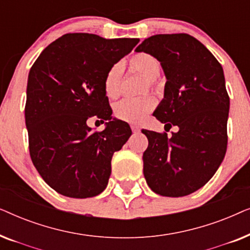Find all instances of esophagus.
<instances>
[{"instance_id":"esophagus-1","label":"esophagus","mask_w":250,"mask_h":250,"mask_svg":"<svg viewBox=\"0 0 250 250\" xmlns=\"http://www.w3.org/2000/svg\"><path fill=\"white\" fill-rule=\"evenodd\" d=\"M131 128H132V131L134 132V133H139L140 132V127L138 125H131Z\"/></svg>"}]
</instances>
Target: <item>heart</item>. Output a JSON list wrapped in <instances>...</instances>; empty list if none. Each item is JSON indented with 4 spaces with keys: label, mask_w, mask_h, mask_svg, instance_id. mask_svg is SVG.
<instances>
[{
    "label": "heart",
    "mask_w": 250,
    "mask_h": 250,
    "mask_svg": "<svg viewBox=\"0 0 250 250\" xmlns=\"http://www.w3.org/2000/svg\"><path fill=\"white\" fill-rule=\"evenodd\" d=\"M129 71L142 75L148 80L150 86H155V80L160 75L162 64L152 54L146 52L134 53L127 60ZM123 69L119 64H114L105 73L104 80V93L108 98L116 99L122 93ZM157 101L152 95L142 98H125L115 105V116L123 122L140 124L156 108Z\"/></svg>",
    "instance_id": "heart-1"
}]
</instances>
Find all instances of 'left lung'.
I'll return each instance as SVG.
<instances>
[{
	"instance_id": "left-lung-1",
	"label": "left lung",
	"mask_w": 250,
	"mask_h": 250,
	"mask_svg": "<svg viewBox=\"0 0 250 250\" xmlns=\"http://www.w3.org/2000/svg\"><path fill=\"white\" fill-rule=\"evenodd\" d=\"M160 61L167 78L164 99L153 116L169 128L142 129L148 138L143 174L153 192L183 197L209 181L228 146L230 98L223 68L209 50L189 34H158L135 49Z\"/></svg>"
}]
</instances>
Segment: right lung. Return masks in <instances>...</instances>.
<instances>
[{"label":"right lung","mask_w":250,"mask_h":250,"mask_svg":"<svg viewBox=\"0 0 250 250\" xmlns=\"http://www.w3.org/2000/svg\"><path fill=\"white\" fill-rule=\"evenodd\" d=\"M139 41L66 34L30 68L25 105L30 158L58 193L82 199L107 187L112 155L132 131L127 123L111 119L104 80ZM92 117L108 121L104 131L90 132L86 121Z\"/></svg>","instance_id":"obj_1"}]
</instances>
